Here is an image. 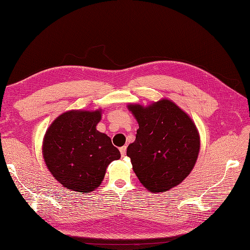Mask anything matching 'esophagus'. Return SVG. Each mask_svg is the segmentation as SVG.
Segmentation results:
<instances>
[{"instance_id":"obj_1","label":"esophagus","mask_w":250,"mask_h":250,"mask_svg":"<svg viewBox=\"0 0 250 250\" xmlns=\"http://www.w3.org/2000/svg\"><path fill=\"white\" fill-rule=\"evenodd\" d=\"M126 149H127V147H126V146H123V147H121V148H120L121 155H122V156H125V154H126Z\"/></svg>"}]
</instances>
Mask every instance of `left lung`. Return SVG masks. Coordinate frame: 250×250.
I'll use <instances>...</instances> for the list:
<instances>
[{
    "instance_id": "1",
    "label": "left lung",
    "mask_w": 250,
    "mask_h": 250,
    "mask_svg": "<svg viewBox=\"0 0 250 250\" xmlns=\"http://www.w3.org/2000/svg\"><path fill=\"white\" fill-rule=\"evenodd\" d=\"M139 123L135 141L127 148L132 169L148 191L161 193L178 186L197 161V128L177 105L162 99L144 107L129 104Z\"/></svg>"
}]
</instances>
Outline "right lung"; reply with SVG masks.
Returning a JSON list of instances; mask_svg holds the SVG:
<instances>
[{
    "label": "right lung",
    "instance_id": "obj_1",
    "mask_svg": "<svg viewBox=\"0 0 250 250\" xmlns=\"http://www.w3.org/2000/svg\"><path fill=\"white\" fill-rule=\"evenodd\" d=\"M101 109L70 110L57 117L42 143L47 168L67 190L89 193L99 187L108 165L121 157L105 133L96 129Z\"/></svg>",
    "mask_w": 250,
    "mask_h": 250
}]
</instances>
